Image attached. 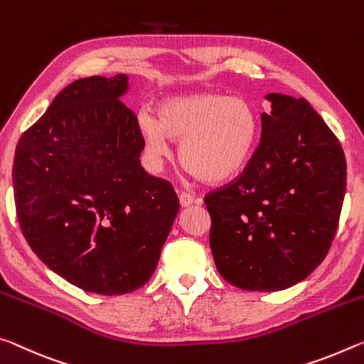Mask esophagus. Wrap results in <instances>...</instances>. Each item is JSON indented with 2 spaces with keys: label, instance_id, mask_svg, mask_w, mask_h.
Returning a JSON list of instances; mask_svg holds the SVG:
<instances>
[{
  "label": "esophagus",
  "instance_id": "esophagus-1",
  "mask_svg": "<svg viewBox=\"0 0 364 364\" xmlns=\"http://www.w3.org/2000/svg\"><path fill=\"white\" fill-rule=\"evenodd\" d=\"M178 200H181V205H182L183 208L195 203L193 195L188 193V192H181V193H178Z\"/></svg>",
  "mask_w": 364,
  "mask_h": 364
}]
</instances>
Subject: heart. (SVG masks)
<instances>
[{
  "mask_svg": "<svg viewBox=\"0 0 364 364\" xmlns=\"http://www.w3.org/2000/svg\"><path fill=\"white\" fill-rule=\"evenodd\" d=\"M140 130L154 158L168 156L169 139L181 141L183 168L216 183L234 177L248 163L258 119L247 100L200 92L164 100L158 106V119L140 116Z\"/></svg>",
  "mask_w": 364,
  "mask_h": 364,
  "instance_id": "heart-1",
  "label": "heart"
}]
</instances>
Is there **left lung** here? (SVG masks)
<instances>
[{
	"mask_svg": "<svg viewBox=\"0 0 364 364\" xmlns=\"http://www.w3.org/2000/svg\"><path fill=\"white\" fill-rule=\"evenodd\" d=\"M261 140L242 174L205 196L214 263L229 284L276 291L326 258L341 218L347 163L305 98L266 97Z\"/></svg>",
	"mask_w": 364,
	"mask_h": 364,
	"instance_id": "left-lung-1",
	"label": "left lung"
}]
</instances>
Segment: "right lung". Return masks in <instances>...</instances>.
<instances>
[{"label":"right lung","mask_w":364,"mask_h":364,"mask_svg":"<svg viewBox=\"0 0 364 364\" xmlns=\"http://www.w3.org/2000/svg\"><path fill=\"white\" fill-rule=\"evenodd\" d=\"M127 77L70 83L22 134L14 203L33 253L65 281L100 295L150 281L178 213L169 181L141 168L145 139L119 97Z\"/></svg>","instance_id":"add662e5"}]
</instances>
